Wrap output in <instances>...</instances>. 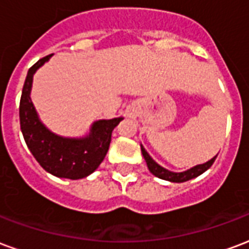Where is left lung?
Returning a JSON list of instances; mask_svg holds the SVG:
<instances>
[{"label":"left lung","instance_id":"8db88e82","mask_svg":"<svg viewBox=\"0 0 249 249\" xmlns=\"http://www.w3.org/2000/svg\"><path fill=\"white\" fill-rule=\"evenodd\" d=\"M141 152H142V156L145 158V161H146V165H148V169L150 170L152 174H154L158 178H161V179H166V181L170 182H186L189 181V179H193L195 177L200 176L202 173L207 170L209 167H211V165L215 161V158H211L209 162H206V163H202V165H196V166L191 167L190 170L183 171V173H173V171H169L166 169H163L162 166H160L158 163L153 161V158L150 157L148 154V152L143 149V146H141Z\"/></svg>","mask_w":249,"mask_h":249}]
</instances>
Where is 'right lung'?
Masks as SVG:
<instances>
[{"mask_svg": "<svg viewBox=\"0 0 249 249\" xmlns=\"http://www.w3.org/2000/svg\"><path fill=\"white\" fill-rule=\"evenodd\" d=\"M50 56L39 59L27 72L19 103L21 130L29 150L46 171L59 178L79 179L89 176L103 162L109 149L112 130L123 117L99 120L86 139H63L51 133L39 121L30 100L33 75Z\"/></svg>", "mask_w": 249, "mask_h": 249, "instance_id": "obj_1", "label": "right lung"}]
</instances>
